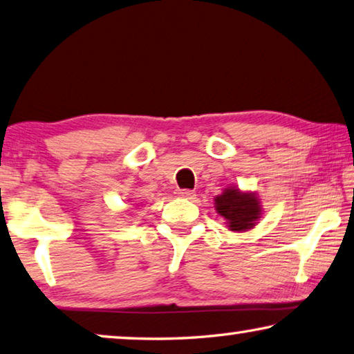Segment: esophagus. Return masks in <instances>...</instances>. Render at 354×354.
Segmentation results:
<instances>
[{
	"label": "esophagus",
	"instance_id": "esophagus-1",
	"mask_svg": "<svg viewBox=\"0 0 354 354\" xmlns=\"http://www.w3.org/2000/svg\"><path fill=\"white\" fill-rule=\"evenodd\" d=\"M176 195H178L179 198H184V199H194V198H195V192H194V190L184 189V190H178Z\"/></svg>",
	"mask_w": 354,
	"mask_h": 354
}]
</instances>
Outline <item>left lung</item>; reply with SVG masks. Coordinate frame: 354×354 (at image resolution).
<instances>
[{
    "instance_id": "left-lung-1",
    "label": "left lung",
    "mask_w": 354,
    "mask_h": 354,
    "mask_svg": "<svg viewBox=\"0 0 354 354\" xmlns=\"http://www.w3.org/2000/svg\"><path fill=\"white\" fill-rule=\"evenodd\" d=\"M215 210L226 220L232 232H246L254 229L263 215V207L255 192H243L236 185H229L214 198Z\"/></svg>"
}]
</instances>
